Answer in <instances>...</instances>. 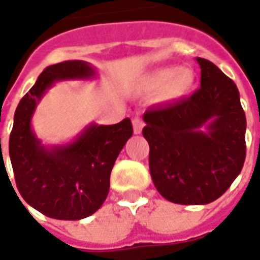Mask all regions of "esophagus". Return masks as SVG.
<instances>
[{
    "label": "esophagus",
    "mask_w": 260,
    "mask_h": 260,
    "mask_svg": "<svg viewBox=\"0 0 260 260\" xmlns=\"http://www.w3.org/2000/svg\"><path fill=\"white\" fill-rule=\"evenodd\" d=\"M132 126H134V132H135L136 135H139V134H142L145 122H143V119L141 117H135V118L132 119Z\"/></svg>",
    "instance_id": "1"
}]
</instances>
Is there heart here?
I'll use <instances>...</instances> for the list:
<instances>
[{"mask_svg": "<svg viewBox=\"0 0 260 260\" xmlns=\"http://www.w3.org/2000/svg\"><path fill=\"white\" fill-rule=\"evenodd\" d=\"M195 85L196 75L193 69L188 67H164L145 75L139 80L138 89L145 94H154L158 91V102L174 103L189 96Z\"/></svg>", "mask_w": 260, "mask_h": 260, "instance_id": "1", "label": "heart"}]
</instances>
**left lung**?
<instances>
[{
    "label": "left lung",
    "mask_w": 260,
    "mask_h": 260,
    "mask_svg": "<svg viewBox=\"0 0 260 260\" xmlns=\"http://www.w3.org/2000/svg\"><path fill=\"white\" fill-rule=\"evenodd\" d=\"M201 89L143 114L153 184L167 201L207 205L227 191L245 161V113L233 80L205 58Z\"/></svg>",
    "instance_id": "left-lung-1"
}]
</instances>
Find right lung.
Masks as SVG:
<instances>
[{"label": "right lung", "instance_id": "right-lung-1", "mask_svg": "<svg viewBox=\"0 0 260 260\" xmlns=\"http://www.w3.org/2000/svg\"><path fill=\"white\" fill-rule=\"evenodd\" d=\"M96 76L97 69L80 59L50 65L15 111L9 157L16 186L26 203L47 217L82 220L97 212L108 195L114 163L134 132L125 118L114 125L90 122L59 145H46L36 135L31 119L51 86Z\"/></svg>", "mask_w": 260, "mask_h": 260}]
</instances>
